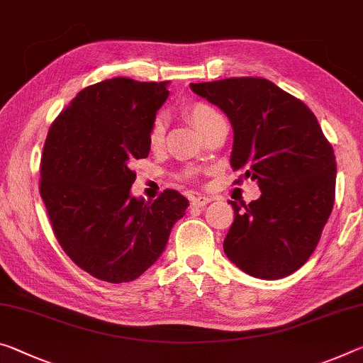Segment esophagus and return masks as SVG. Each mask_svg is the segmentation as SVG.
<instances>
[{
	"label": "esophagus",
	"instance_id": "obj_1",
	"mask_svg": "<svg viewBox=\"0 0 363 363\" xmlns=\"http://www.w3.org/2000/svg\"><path fill=\"white\" fill-rule=\"evenodd\" d=\"M211 200H213V197H208V195H195V197L191 199V205L202 208V206H205L206 203H210Z\"/></svg>",
	"mask_w": 363,
	"mask_h": 363
}]
</instances>
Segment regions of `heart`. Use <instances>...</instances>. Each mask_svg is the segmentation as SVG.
<instances>
[{"mask_svg":"<svg viewBox=\"0 0 363 363\" xmlns=\"http://www.w3.org/2000/svg\"><path fill=\"white\" fill-rule=\"evenodd\" d=\"M184 111H186L187 118L192 121L195 128H197L200 132H203V134L211 128L213 124L223 119L220 111L206 101L189 103V105L184 108ZM164 134H166V128H164L163 119L155 118L152 121L150 128H148V134H147L148 147H150L152 150H158V148L163 147Z\"/></svg>","mask_w":363,"mask_h":363,"instance_id":"obj_1","label":"heart"}]
</instances>
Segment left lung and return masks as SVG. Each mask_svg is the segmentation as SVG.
I'll use <instances>...</instances> for the list:
<instances>
[{
    "instance_id": "8db88e82",
    "label": "left lung",
    "mask_w": 363,
    "mask_h": 363,
    "mask_svg": "<svg viewBox=\"0 0 363 363\" xmlns=\"http://www.w3.org/2000/svg\"><path fill=\"white\" fill-rule=\"evenodd\" d=\"M228 114L233 169L258 182L262 197L231 202L224 254L247 274L279 279L313 254L335 205L336 158L306 103L263 77L191 84Z\"/></svg>"
}]
</instances>
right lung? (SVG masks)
Masks as SVG:
<instances>
[{"mask_svg": "<svg viewBox=\"0 0 363 363\" xmlns=\"http://www.w3.org/2000/svg\"><path fill=\"white\" fill-rule=\"evenodd\" d=\"M166 82L129 77L80 90L51 123L40 161V195L66 255L96 279L129 283L163 254L189 200L172 189L145 202L130 195V164L148 157V128Z\"/></svg>", "mask_w": 363, "mask_h": 363, "instance_id": "right-lung-1", "label": "right lung"}]
</instances>
